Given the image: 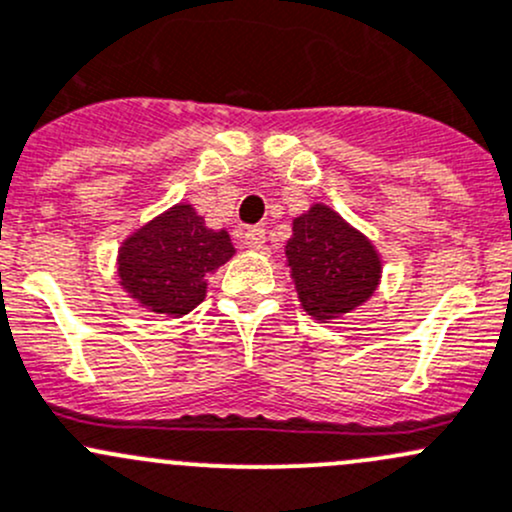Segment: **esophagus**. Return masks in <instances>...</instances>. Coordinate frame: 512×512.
Here are the masks:
<instances>
[{
	"instance_id": "1",
	"label": "esophagus",
	"mask_w": 512,
	"mask_h": 512,
	"mask_svg": "<svg viewBox=\"0 0 512 512\" xmlns=\"http://www.w3.org/2000/svg\"><path fill=\"white\" fill-rule=\"evenodd\" d=\"M265 242H267L265 228H260V225H255V228H250L245 233V245L250 247V250H255V252L265 250Z\"/></svg>"
}]
</instances>
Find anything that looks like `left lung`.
I'll return each mask as SVG.
<instances>
[{"instance_id": "left-lung-1", "label": "left lung", "mask_w": 512, "mask_h": 512, "mask_svg": "<svg viewBox=\"0 0 512 512\" xmlns=\"http://www.w3.org/2000/svg\"><path fill=\"white\" fill-rule=\"evenodd\" d=\"M284 255L301 309L321 324L365 304L383 277L373 242L324 203L292 220Z\"/></svg>"}]
</instances>
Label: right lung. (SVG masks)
<instances>
[{
	"instance_id": "add662e5",
	"label": "right lung",
	"mask_w": 512,
	"mask_h": 512,
	"mask_svg": "<svg viewBox=\"0 0 512 512\" xmlns=\"http://www.w3.org/2000/svg\"><path fill=\"white\" fill-rule=\"evenodd\" d=\"M233 255L228 230L208 228L191 203H176L127 235L117 277L139 306L179 319L206 299V277Z\"/></svg>"
}]
</instances>
